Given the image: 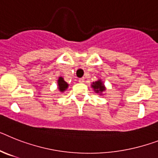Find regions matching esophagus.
Wrapping results in <instances>:
<instances>
[{
    "label": "esophagus",
    "instance_id": "1",
    "mask_svg": "<svg viewBox=\"0 0 158 158\" xmlns=\"http://www.w3.org/2000/svg\"><path fill=\"white\" fill-rule=\"evenodd\" d=\"M84 81H85V78L84 77L80 78V79H79V82H80V83H83Z\"/></svg>",
    "mask_w": 158,
    "mask_h": 158
}]
</instances>
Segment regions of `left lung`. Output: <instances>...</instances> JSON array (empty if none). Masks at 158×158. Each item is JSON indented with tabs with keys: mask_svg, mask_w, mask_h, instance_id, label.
<instances>
[{
	"mask_svg": "<svg viewBox=\"0 0 158 158\" xmlns=\"http://www.w3.org/2000/svg\"><path fill=\"white\" fill-rule=\"evenodd\" d=\"M91 86H92V88L94 89V91L96 93H99L100 94H102V92H104V91L106 90L105 86H104L103 83H102V81L101 80H98L97 81L93 82V84L91 85Z\"/></svg>",
	"mask_w": 158,
	"mask_h": 158,
	"instance_id": "1",
	"label": "left lung"
}]
</instances>
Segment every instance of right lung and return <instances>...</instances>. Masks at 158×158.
<instances>
[{
	"instance_id": "1",
	"label": "right lung",
	"mask_w": 158,
	"mask_h": 158,
	"mask_svg": "<svg viewBox=\"0 0 158 158\" xmlns=\"http://www.w3.org/2000/svg\"><path fill=\"white\" fill-rule=\"evenodd\" d=\"M58 88H59V90L60 91V92H64V91L66 90V89L69 87V84H68L67 82L64 81V78L62 77H60L58 79Z\"/></svg>"
}]
</instances>
